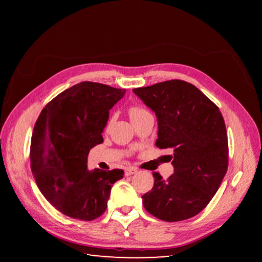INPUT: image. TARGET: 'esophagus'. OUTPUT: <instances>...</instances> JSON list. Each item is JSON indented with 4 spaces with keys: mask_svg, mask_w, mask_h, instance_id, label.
<instances>
[{
    "mask_svg": "<svg viewBox=\"0 0 262 262\" xmlns=\"http://www.w3.org/2000/svg\"><path fill=\"white\" fill-rule=\"evenodd\" d=\"M137 172V170L135 167H127L125 170V174L126 176H132V174H135Z\"/></svg>",
    "mask_w": 262,
    "mask_h": 262,
    "instance_id": "esophagus-1",
    "label": "esophagus"
}]
</instances>
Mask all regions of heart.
I'll use <instances>...</instances> for the list:
<instances>
[{"label":"heart","mask_w":262,"mask_h":262,"mask_svg":"<svg viewBox=\"0 0 262 262\" xmlns=\"http://www.w3.org/2000/svg\"><path fill=\"white\" fill-rule=\"evenodd\" d=\"M148 113H150L148 110H145L144 107H141V106H135V105L130 106L129 110H128V114H129L130 120H134V119L140 118V117H142V115L148 114ZM110 122H111V120L108 121V123Z\"/></svg>","instance_id":"heart-1"}]
</instances>
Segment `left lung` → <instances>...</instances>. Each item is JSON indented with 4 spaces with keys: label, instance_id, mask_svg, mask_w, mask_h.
Wrapping results in <instances>:
<instances>
[{
    "label": "left lung",
    "instance_id": "obj_1",
    "mask_svg": "<svg viewBox=\"0 0 262 262\" xmlns=\"http://www.w3.org/2000/svg\"><path fill=\"white\" fill-rule=\"evenodd\" d=\"M156 114V145L170 148L174 173L167 179L154 172V187L145 193L149 214L165 222L198 215L220 188L228 170L229 145L220 108L199 89L171 79L133 90Z\"/></svg>",
    "mask_w": 262,
    "mask_h": 262
}]
</instances>
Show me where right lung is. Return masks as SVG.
Masks as SVG:
<instances>
[{
    "label": "right lung",
    "instance_id": "1",
    "mask_svg": "<svg viewBox=\"0 0 262 262\" xmlns=\"http://www.w3.org/2000/svg\"><path fill=\"white\" fill-rule=\"evenodd\" d=\"M125 89L82 82L53 98L35 121L31 171L47 201L66 216L92 221L104 214L112 185L123 171H89L88 154L103 142L110 110Z\"/></svg>",
    "mask_w": 262,
    "mask_h": 262
}]
</instances>
